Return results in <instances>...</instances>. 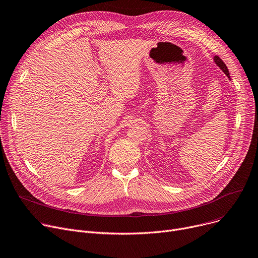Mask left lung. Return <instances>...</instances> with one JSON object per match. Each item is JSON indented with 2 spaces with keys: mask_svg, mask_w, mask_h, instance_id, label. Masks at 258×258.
<instances>
[{
  "mask_svg": "<svg viewBox=\"0 0 258 258\" xmlns=\"http://www.w3.org/2000/svg\"><path fill=\"white\" fill-rule=\"evenodd\" d=\"M214 61H215V63L221 68L222 70V72L224 73L229 79H230V77H229V72H228V68H227V66L225 65V63L222 61V59L220 58V57H218V56H215V58H214Z\"/></svg>",
  "mask_w": 258,
  "mask_h": 258,
  "instance_id": "8db88e82",
  "label": "left lung"
}]
</instances>
